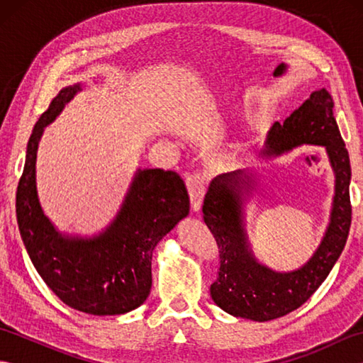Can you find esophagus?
Listing matches in <instances>:
<instances>
[{"instance_id":"34e87169","label":"esophagus","mask_w":363,"mask_h":363,"mask_svg":"<svg viewBox=\"0 0 363 363\" xmlns=\"http://www.w3.org/2000/svg\"><path fill=\"white\" fill-rule=\"evenodd\" d=\"M187 184V190H189V196H190V201H191V207H194V211L198 212L201 209V203H203V198L206 194V179L201 173H191L187 176L186 179Z\"/></svg>"}]
</instances>
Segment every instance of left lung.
<instances>
[{
  "label": "left lung",
  "mask_w": 363,
  "mask_h": 363,
  "mask_svg": "<svg viewBox=\"0 0 363 363\" xmlns=\"http://www.w3.org/2000/svg\"><path fill=\"white\" fill-rule=\"evenodd\" d=\"M333 109V98L326 89L313 91L282 125L274 123L267 142L265 154H279L303 143L321 145L334 167L335 196L330 225L320 248L303 268L274 273L251 256L240 209L242 191L250 189L248 174L240 169L221 174L207 190L204 221L217 242L220 257L211 295L215 304L234 317L269 321L296 311L317 291L340 257L351 226V165Z\"/></svg>",
  "instance_id": "8db88e82"
}]
</instances>
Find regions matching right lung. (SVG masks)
<instances>
[{"mask_svg":"<svg viewBox=\"0 0 363 363\" xmlns=\"http://www.w3.org/2000/svg\"><path fill=\"white\" fill-rule=\"evenodd\" d=\"M78 90L79 86L60 90L35 123L17 187V223L35 269L62 303L90 315H120L148 298L152 251L189 213L190 199L176 172L143 169L104 234L90 240L59 235L37 199V146L43 128Z\"/></svg>","mask_w":363,"mask_h":363,"instance_id":"obj_1","label":"right lung"}]
</instances>
